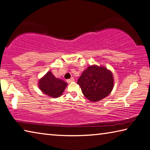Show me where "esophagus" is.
Segmentation results:
<instances>
[{"label": "esophagus", "mask_w": 150, "mask_h": 150, "mask_svg": "<svg viewBox=\"0 0 150 150\" xmlns=\"http://www.w3.org/2000/svg\"><path fill=\"white\" fill-rule=\"evenodd\" d=\"M67 81L68 83H71V82H74V78L72 77V78H71L70 79L67 80Z\"/></svg>", "instance_id": "1"}]
</instances>
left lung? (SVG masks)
I'll return each instance as SVG.
<instances>
[{
  "label": "left lung",
  "mask_w": 150,
  "mask_h": 150,
  "mask_svg": "<svg viewBox=\"0 0 150 150\" xmlns=\"http://www.w3.org/2000/svg\"><path fill=\"white\" fill-rule=\"evenodd\" d=\"M82 93L91 102H97L109 95L114 87L113 75L105 67H88L78 78Z\"/></svg>",
  "instance_id": "1"
}]
</instances>
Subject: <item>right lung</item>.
Here are the masks:
<instances>
[{
  "label": "right lung",
  "instance_id": "right-lung-1",
  "mask_svg": "<svg viewBox=\"0 0 150 150\" xmlns=\"http://www.w3.org/2000/svg\"><path fill=\"white\" fill-rule=\"evenodd\" d=\"M67 86V82L55 78L51 71H49L38 82L39 88L42 92L49 97L55 98L62 95Z\"/></svg>",
  "mask_w": 150,
  "mask_h": 150
}]
</instances>
